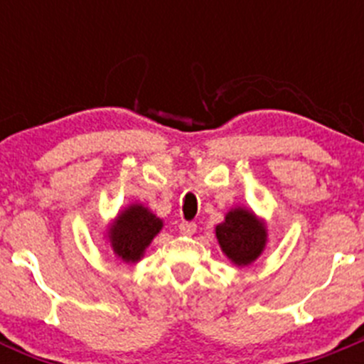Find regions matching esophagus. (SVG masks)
Listing matches in <instances>:
<instances>
[{
	"label": "esophagus",
	"instance_id": "1",
	"mask_svg": "<svg viewBox=\"0 0 364 364\" xmlns=\"http://www.w3.org/2000/svg\"><path fill=\"white\" fill-rule=\"evenodd\" d=\"M179 230H181V234L192 236V234L197 230V225L193 222H181L179 223Z\"/></svg>",
	"mask_w": 364,
	"mask_h": 364
}]
</instances>
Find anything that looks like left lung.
<instances>
[{
	"label": "left lung",
	"mask_w": 364,
	"mask_h": 364,
	"mask_svg": "<svg viewBox=\"0 0 364 364\" xmlns=\"http://www.w3.org/2000/svg\"><path fill=\"white\" fill-rule=\"evenodd\" d=\"M266 223L243 208L230 209L225 222L216 225V240L223 253L237 266H248L266 247Z\"/></svg>",
	"instance_id": "8db88e82"
}]
</instances>
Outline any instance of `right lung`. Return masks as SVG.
Instances as JSON below:
<instances>
[{"instance_id":"add662e5","label":"right lung","mask_w":364,"mask_h":364,"mask_svg":"<svg viewBox=\"0 0 364 364\" xmlns=\"http://www.w3.org/2000/svg\"><path fill=\"white\" fill-rule=\"evenodd\" d=\"M164 222L142 204H132L114 220L109 241L114 253L124 262H137Z\"/></svg>"}]
</instances>
